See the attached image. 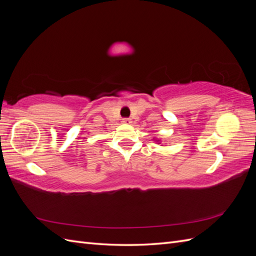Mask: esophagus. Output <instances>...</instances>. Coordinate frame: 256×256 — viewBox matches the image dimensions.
<instances>
[{"mask_svg":"<svg viewBox=\"0 0 256 256\" xmlns=\"http://www.w3.org/2000/svg\"><path fill=\"white\" fill-rule=\"evenodd\" d=\"M122 122H124V124H130L131 120H130V118H124V120H122Z\"/></svg>","mask_w":256,"mask_h":256,"instance_id":"esophagus-1","label":"esophagus"}]
</instances>
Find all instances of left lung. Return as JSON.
<instances>
[{
    "label": "left lung",
    "instance_id": "left-lung-1",
    "mask_svg": "<svg viewBox=\"0 0 256 256\" xmlns=\"http://www.w3.org/2000/svg\"><path fill=\"white\" fill-rule=\"evenodd\" d=\"M158 141H159V140H158Z\"/></svg>",
    "mask_w": 256,
    "mask_h": 256
}]
</instances>
